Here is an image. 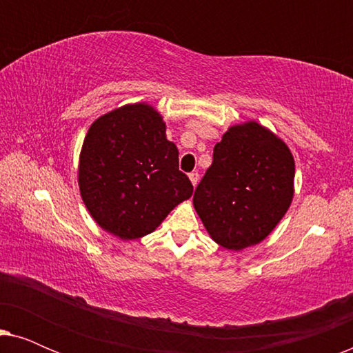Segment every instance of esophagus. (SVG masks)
Listing matches in <instances>:
<instances>
[{
	"label": "esophagus",
	"mask_w": 353,
	"mask_h": 353,
	"mask_svg": "<svg viewBox=\"0 0 353 353\" xmlns=\"http://www.w3.org/2000/svg\"><path fill=\"white\" fill-rule=\"evenodd\" d=\"M190 180H191V183H192V186H196L197 183H199V173H197V172L190 173Z\"/></svg>",
	"instance_id": "obj_1"
}]
</instances>
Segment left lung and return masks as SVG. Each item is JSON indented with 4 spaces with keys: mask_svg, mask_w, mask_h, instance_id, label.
I'll return each instance as SVG.
<instances>
[{
    "mask_svg": "<svg viewBox=\"0 0 353 353\" xmlns=\"http://www.w3.org/2000/svg\"><path fill=\"white\" fill-rule=\"evenodd\" d=\"M294 173L283 139L257 122L234 125L215 144L192 204L216 244L245 249L267 238L288 212Z\"/></svg>",
    "mask_w": 353,
    "mask_h": 353,
    "instance_id": "1",
    "label": "left lung"
}]
</instances>
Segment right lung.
I'll list each match as a JSON object with an SVG mask.
<instances>
[{
  "label": "right lung",
  "mask_w": 353,
  "mask_h": 353,
  "mask_svg": "<svg viewBox=\"0 0 353 353\" xmlns=\"http://www.w3.org/2000/svg\"><path fill=\"white\" fill-rule=\"evenodd\" d=\"M79 186L96 223L125 241L152 233L192 196L162 115L144 103L94 120L81 146Z\"/></svg>",
  "instance_id": "obj_1"
}]
</instances>
